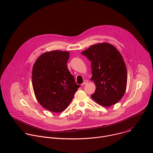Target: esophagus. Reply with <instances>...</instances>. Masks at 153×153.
Listing matches in <instances>:
<instances>
[{
  "instance_id": "esophagus-1",
  "label": "esophagus",
  "mask_w": 153,
  "mask_h": 153,
  "mask_svg": "<svg viewBox=\"0 0 153 153\" xmlns=\"http://www.w3.org/2000/svg\"><path fill=\"white\" fill-rule=\"evenodd\" d=\"M88 83V80H84V82L82 83V86H83V85H85L86 84H87Z\"/></svg>"
}]
</instances>
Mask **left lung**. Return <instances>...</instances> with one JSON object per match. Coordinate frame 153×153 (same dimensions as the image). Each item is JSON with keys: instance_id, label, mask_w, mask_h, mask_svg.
<instances>
[{"instance_id": "1", "label": "left lung", "mask_w": 153, "mask_h": 153, "mask_svg": "<svg viewBox=\"0 0 153 153\" xmlns=\"http://www.w3.org/2000/svg\"><path fill=\"white\" fill-rule=\"evenodd\" d=\"M82 54L91 62V80L96 85L92 99L103 106L118 102L127 83L126 65L119 51L110 43H102L91 46Z\"/></svg>"}]
</instances>
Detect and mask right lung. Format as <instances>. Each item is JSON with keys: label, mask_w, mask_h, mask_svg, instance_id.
Here are the masks:
<instances>
[{"label": "right lung", "mask_w": 153, "mask_h": 153, "mask_svg": "<svg viewBox=\"0 0 153 153\" xmlns=\"http://www.w3.org/2000/svg\"><path fill=\"white\" fill-rule=\"evenodd\" d=\"M67 51H52L42 54L34 64L32 83L37 100L47 110L59 113L66 109L80 85L69 71Z\"/></svg>", "instance_id": "obj_1"}]
</instances>
